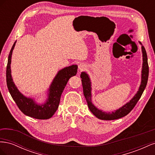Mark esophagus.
<instances>
[{
	"label": "esophagus",
	"instance_id": "obj_1",
	"mask_svg": "<svg viewBox=\"0 0 155 155\" xmlns=\"http://www.w3.org/2000/svg\"><path fill=\"white\" fill-rule=\"evenodd\" d=\"M86 67H87L86 65H85V64H83V63L79 64V67H78L79 69L80 70H85V69L86 68Z\"/></svg>",
	"mask_w": 155,
	"mask_h": 155
}]
</instances>
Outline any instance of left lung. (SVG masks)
Segmentation results:
<instances>
[{
    "instance_id": "1",
    "label": "left lung",
    "mask_w": 155,
    "mask_h": 155,
    "mask_svg": "<svg viewBox=\"0 0 155 155\" xmlns=\"http://www.w3.org/2000/svg\"><path fill=\"white\" fill-rule=\"evenodd\" d=\"M140 43L142 45L143 64L142 70V81L139 87L138 91L132 99L129 101V102L127 103L125 105L120 107L118 110H115L114 112H112V113H110V112H103L102 110L98 109L97 107L92 104L91 99V82L90 78L88 77V75L86 72H81L80 77L82 79L81 82L84 96L85 97L89 109H90L92 113L96 117H97V118L104 120H113L122 118V117L127 115L133 110L136 104H137V102L140 100V98L141 97L147 83L149 76V66L146 51H145L144 46H142L140 42Z\"/></svg>"
}]
</instances>
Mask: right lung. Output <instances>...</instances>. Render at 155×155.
<instances>
[{
	"mask_svg": "<svg viewBox=\"0 0 155 155\" xmlns=\"http://www.w3.org/2000/svg\"><path fill=\"white\" fill-rule=\"evenodd\" d=\"M16 41L12 46L8 55L6 67V83L8 91L15 104L22 113L35 119L46 120L50 118L57 110L60 102L61 96L69 79L76 76L78 66L76 64L65 67L59 70L54 78L48 89V99L43 104H38L30 97H27L18 90L13 81L11 74L12 55Z\"/></svg>",
	"mask_w": 155,
	"mask_h": 155,
	"instance_id": "add662e5",
	"label": "right lung"
}]
</instances>
